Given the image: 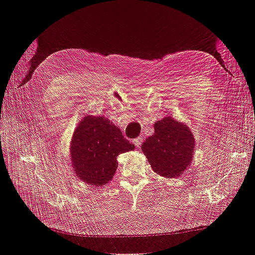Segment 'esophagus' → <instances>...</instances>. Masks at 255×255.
<instances>
[{
  "instance_id": "obj_1",
  "label": "esophagus",
  "mask_w": 255,
  "mask_h": 255,
  "mask_svg": "<svg viewBox=\"0 0 255 255\" xmlns=\"http://www.w3.org/2000/svg\"><path fill=\"white\" fill-rule=\"evenodd\" d=\"M133 142H134V144H135L136 146H139V145L141 144V142H142V137L139 136V137L135 138V139L133 140Z\"/></svg>"
}]
</instances>
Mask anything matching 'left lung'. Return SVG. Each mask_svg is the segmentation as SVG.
Returning <instances> with one entry per match:
<instances>
[{"label": "left lung", "instance_id": "left-lung-1", "mask_svg": "<svg viewBox=\"0 0 255 255\" xmlns=\"http://www.w3.org/2000/svg\"><path fill=\"white\" fill-rule=\"evenodd\" d=\"M196 139L190 128L170 116L154 123V134L141 144L152 170L167 179L181 176L194 157Z\"/></svg>", "mask_w": 255, "mask_h": 255}]
</instances>
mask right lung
<instances>
[{
    "mask_svg": "<svg viewBox=\"0 0 255 255\" xmlns=\"http://www.w3.org/2000/svg\"><path fill=\"white\" fill-rule=\"evenodd\" d=\"M135 145L123 137L118 127L104 116L87 115L78 123L70 141V160L75 175L90 186L112 181L119 154Z\"/></svg>",
    "mask_w": 255,
    "mask_h": 255,
    "instance_id": "1",
    "label": "right lung"
}]
</instances>
